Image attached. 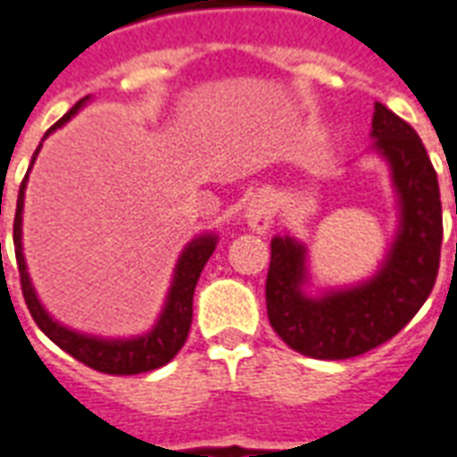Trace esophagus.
Here are the masks:
<instances>
[{
	"instance_id": "esophagus-1",
	"label": "esophagus",
	"mask_w": 457,
	"mask_h": 457,
	"mask_svg": "<svg viewBox=\"0 0 457 457\" xmlns=\"http://www.w3.org/2000/svg\"><path fill=\"white\" fill-rule=\"evenodd\" d=\"M245 220L247 225L254 232H267L274 222V210H271V203H269L267 195H252V200L245 208Z\"/></svg>"
}]
</instances>
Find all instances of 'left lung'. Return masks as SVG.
Returning a JSON list of instances; mask_svg holds the SVG:
<instances>
[{"instance_id":"obj_1","label":"left lung","mask_w":457,"mask_h":457,"mask_svg":"<svg viewBox=\"0 0 457 457\" xmlns=\"http://www.w3.org/2000/svg\"><path fill=\"white\" fill-rule=\"evenodd\" d=\"M370 137L367 154L386 163L396 203V235L372 277L311 294L306 242L288 232L271 239L269 323L291 350L316 360H347L386 343L419 313L438 277L441 190L426 146L379 103Z\"/></svg>"}]
</instances>
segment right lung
I'll list each match as a JSON object with an SVG mask.
<instances>
[{
	"label": "right lung",
	"instance_id": "1",
	"mask_svg": "<svg viewBox=\"0 0 457 457\" xmlns=\"http://www.w3.org/2000/svg\"><path fill=\"white\" fill-rule=\"evenodd\" d=\"M90 100V95L83 97L80 103H75V107L68 114H63L61 120L55 121L51 129L46 131L54 134L55 129H61L65 121H71V117L83 110ZM44 137V139H46ZM44 144V141H41ZM38 149L31 156L29 170H26L21 188H19V198H16V215H14V249H16V267H19V277H21V291H24L26 306L34 316L36 326L44 330L46 336L51 337L61 350L68 354H73L78 362L93 367L97 372L104 374H139L163 367L170 362L176 353H179L186 337H188L190 320H193V291L198 284L200 271L208 264L210 254L218 247V235L215 232H203L198 237H193L180 252L176 269H173V278H170L169 294L163 301L159 318L151 330H146L144 336L134 337H100L90 336V333H80L73 328L58 323L46 306L38 301L31 277H29V267H26L24 257V242H21V222H24V195L26 183H29V173L34 169V161L41 151Z\"/></svg>",
	"mask_w": 457,
	"mask_h": 457
}]
</instances>
